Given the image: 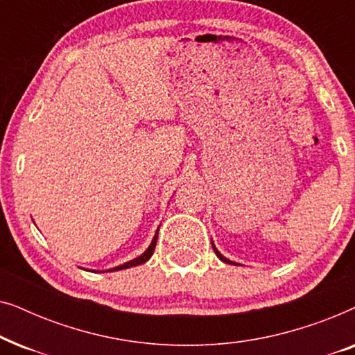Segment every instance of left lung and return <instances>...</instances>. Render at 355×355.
I'll return each instance as SVG.
<instances>
[{"label": "left lung", "instance_id": "8db88e82", "mask_svg": "<svg viewBox=\"0 0 355 355\" xmlns=\"http://www.w3.org/2000/svg\"><path fill=\"white\" fill-rule=\"evenodd\" d=\"M211 247H213V250H215V254H216V257H218V259H220L221 261H225V263H231V265H237V263H236V261H231L230 259H226V257H225V255H223V254H220V252H218V249H216V247H215V244H213V241H211Z\"/></svg>", "mask_w": 355, "mask_h": 355}]
</instances>
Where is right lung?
I'll return each mask as SVG.
<instances>
[{
	"instance_id": "right-lung-1",
	"label": "right lung",
	"mask_w": 355,
	"mask_h": 355,
	"mask_svg": "<svg viewBox=\"0 0 355 355\" xmlns=\"http://www.w3.org/2000/svg\"><path fill=\"white\" fill-rule=\"evenodd\" d=\"M158 230H159V227H158ZM157 237H158V231H157V234H155V237H153V239H152V242H150L148 249L145 250L142 255H139L137 259H132V260L125 261V263H123V265H119V266H114V268H110V270H106V271H119V270L130 268V266H137V265H142V263H145V261H147V260L150 259V257L153 255L155 245H157Z\"/></svg>"
}]
</instances>
